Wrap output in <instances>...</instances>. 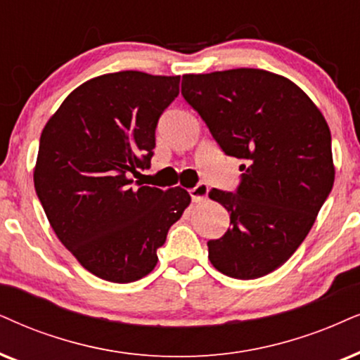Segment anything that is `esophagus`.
Listing matches in <instances>:
<instances>
[{
	"label": "esophagus",
	"mask_w": 360,
	"mask_h": 360,
	"mask_svg": "<svg viewBox=\"0 0 360 360\" xmlns=\"http://www.w3.org/2000/svg\"><path fill=\"white\" fill-rule=\"evenodd\" d=\"M207 193H209V188H207V184H204V183H199L198 186H194L193 189H189V194H191V199H193V202L204 201V199L207 198Z\"/></svg>",
	"instance_id": "esophagus-1"
}]
</instances>
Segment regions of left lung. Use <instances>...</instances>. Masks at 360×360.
Returning a JSON list of instances; mask_svg holds the SVG:
<instances>
[{
    "label": "left lung",
    "mask_w": 360,
    "mask_h": 360,
    "mask_svg": "<svg viewBox=\"0 0 360 360\" xmlns=\"http://www.w3.org/2000/svg\"><path fill=\"white\" fill-rule=\"evenodd\" d=\"M181 93L227 156L243 159L236 194L212 189L231 227L209 261L234 279L281 267L306 239L334 184L330 129L304 91L271 71L184 75Z\"/></svg>",
    "instance_id": "1"
}]
</instances>
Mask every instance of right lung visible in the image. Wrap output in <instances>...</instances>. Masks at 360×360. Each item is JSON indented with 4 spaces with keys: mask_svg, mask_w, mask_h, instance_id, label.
Returning a JSON list of instances; mask_svg holds the SVG:
<instances>
[{
    "mask_svg": "<svg viewBox=\"0 0 360 360\" xmlns=\"http://www.w3.org/2000/svg\"><path fill=\"white\" fill-rule=\"evenodd\" d=\"M179 76L120 71L78 86L39 139L34 189L58 239L99 279L127 284L148 276L191 195L141 186L162 111Z\"/></svg>",
    "mask_w": 360,
    "mask_h": 360,
    "instance_id": "right-lung-1",
    "label": "right lung"
}]
</instances>
